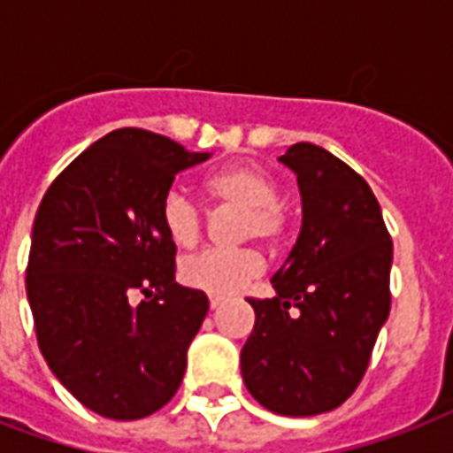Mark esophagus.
Returning a JSON list of instances; mask_svg holds the SVG:
<instances>
[{
    "mask_svg": "<svg viewBox=\"0 0 453 453\" xmlns=\"http://www.w3.org/2000/svg\"><path fill=\"white\" fill-rule=\"evenodd\" d=\"M209 305H211V310H219L220 305H223V298H220V296H209Z\"/></svg>",
    "mask_w": 453,
    "mask_h": 453,
    "instance_id": "obj_1",
    "label": "esophagus"
}]
</instances>
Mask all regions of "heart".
I'll list each match as a JSON object with an SVG mask.
<instances>
[{"mask_svg": "<svg viewBox=\"0 0 453 453\" xmlns=\"http://www.w3.org/2000/svg\"><path fill=\"white\" fill-rule=\"evenodd\" d=\"M206 192L220 204L242 206L240 237L263 242L282 240L287 213L280 204V185L254 164H233L206 180ZM164 233L178 247H195L202 237L204 216L190 192L173 185L159 204ZM263 273V256L254 249H204L180 265V280L211 296H234Z\"/></svg>", "mask_w": 453, "mask_h": 453, "instance_id": "1", "label": "heart"}]
</instances>
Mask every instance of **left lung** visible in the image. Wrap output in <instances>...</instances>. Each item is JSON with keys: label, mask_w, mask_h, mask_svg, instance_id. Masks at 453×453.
<instances>
[{"label": "left lung", "mask_w": 453, "mask_h": 453, "mask_svg": "<svg viewBox=\"0 0 453 453\" xmlns=\"http://www.w3.org/2000/svg\"><path fill=\"white\" fill-rule=\"evenodd\" d=\"M296 173L303 226L289 258L270 280L242 348L247 390L282 416L341 407L365 376L390 312L393 240L372 188L319 145L280 157Z\"/></svg>", "instance_id": "8db88e82"}]
</instances>
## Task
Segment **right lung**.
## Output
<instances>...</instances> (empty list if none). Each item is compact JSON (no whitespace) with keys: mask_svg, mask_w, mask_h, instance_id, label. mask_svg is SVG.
Masks as SVG:
<instances>
[{"mask_svg":"<svg viewBox=\"0 0 453 453\" xmlns=\"http://www.w3.org/2000/svg\"><path fill=\"white\" fill-rule=\"evenodd\" d=\"M145 129L88 145L49 185L27 258L39 350L87 409L115 421L176 395L204 322V291L176 284L159 204L178 171L209 159Z\"/></svg>","mask_w":453,"mask_h":453,"instance_id":"right-lung-1","label":"right lung"}]
</instances>
